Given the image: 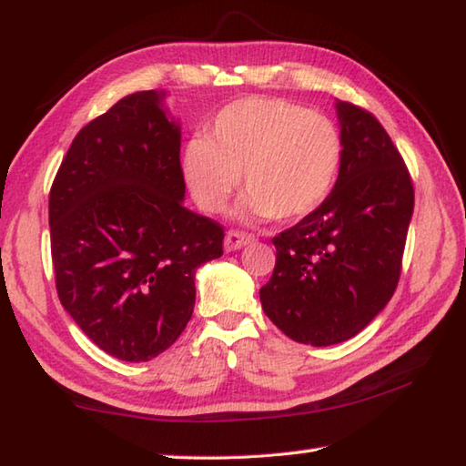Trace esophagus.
Listing matches in <instances>:
<instances>
[{"mask_svg": "<svg viewBox=\"0 0 466 466\" xmlns=\"http://www.w3.org/2000/svg\"><path fill=\"white\" fill-rule=\"evenodd\" d=\"M252 240H255V236L248 234V232H242V230H230V232L226 234L224 247H226V250H228V252H232V250H238V248H242L244 244H248V242H252Z\"/></svg>", "mask_w": 466, "mask_h": 466, "instance_id": "obj_1", "label": "esophagus"}]
</instances>
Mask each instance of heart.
Here are the masks:
<instances>
[{"label":"heart","mask_w":466,"mask_h":466,"mask_svg":"<svg viewBox=\"0 0 466 466\" xmlns=\"http://www.w3.org/2000/svg\"><path fill=\"white\" fill-rule=\"evenodd\" d=\"M341 160V133L329 116L283 98H244L219 110L208 139L188 141L183 170L205 211L224 209L240 175L252 216L291 222L327 199Z\"/></svg>","instance_id":"obj_1"}]
</instances>
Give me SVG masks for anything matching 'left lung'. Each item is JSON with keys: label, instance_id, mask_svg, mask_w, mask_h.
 Returning a JSON list of instances; mask_svg holds the SVG:
<instances>
[{"label": "left lung", "instance_id": "left-lung-1", "mask_svg": "<svg viewBox=\"0 0 466 466\" xmlns=\"http://www.w3.org/2000/svg\"><path fill=\"white\" fill-rule=\"evenodd\" d=\"M337 115V183L312 214L273 236V275L261 288L273 325L314 347L358 335L389 304L415 203L411 175L380 121L343 100Z\"/></svg>", "mask_w": 466, "mask_h": 466}]
</instances>
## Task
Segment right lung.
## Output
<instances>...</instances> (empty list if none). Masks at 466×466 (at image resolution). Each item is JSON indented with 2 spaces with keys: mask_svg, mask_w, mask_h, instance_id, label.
I'll list each match as a JSON object with an SVG mask.
<instances>
[{
  "mask_svg": "<svg viewBox=\"0 0 466 466\" xmlns=\"http://www.w3.org/2000/svg\"><path fill=\"white\" fill-rule=\"evenodd\" d=\"M160 98L129 94L84 125L49 193L63 309L123 361H149L177 341L195 269L224 255V226L183 205L180 127Z\"/></svg>",
  "mask_w": 466,
  "mask_h": 466,
  "instance_id": "right-lung-1",
  "label": "right lung"
}]
</instances>
